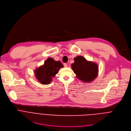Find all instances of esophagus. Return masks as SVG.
<instances>
[{"instance_id":"1","label":"esophagus","mask_w":131,"mask_h":131,"mask_svg":"<svg viewBox=\"0 0 131 131\" xmlns=\"http://www.w3.org/2000/svg\"><path fill=\"white\" fill-rule=\"evenodd\" d=\"M64 66L65 67H67V64H66V63H64Z\"/></svg>"}]
</instances>
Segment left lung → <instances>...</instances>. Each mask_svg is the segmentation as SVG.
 <instances>
[{
    "instance_id": "left-lung-1",
    "label": "left lung",
    "mask_w": 131,
    "mask_h": 131,
    "mask_svg": "<svg viewBox=\"0 0 131 131\" xmlns=\"http://www.w3.org/2000/svg\"><path fill=\"white\" fill-rule=\"evenodd\" d=\"M73 60L74 62L71 64V68L78 79L85 83H89L96 78L99 66L96 63L87 61L82 56H78Z\"/></svg>"
}]
</instances>
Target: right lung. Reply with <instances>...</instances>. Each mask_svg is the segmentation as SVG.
<instances>
[{"mask_svg":"<svg viewBox=\"0 0 131 131\" xmlns=\"http://www.w3.org/2000/svg\"><path fill=\"white\" fill-rule=\"evenodd\" d=\"M62 67L63 65L60 61H55L49 58L45 61L43 65L35 70V76L41 84H49Z\"/></svg>","mask_w":131,"mask_h":131,"instance_id":"add662e5","label":"right lung"}]
</instances>
